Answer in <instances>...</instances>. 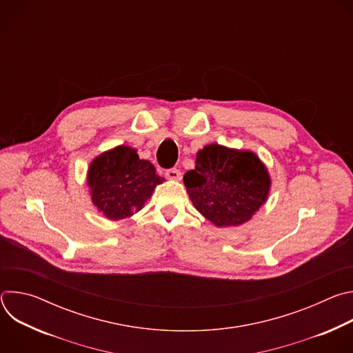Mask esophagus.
Masks as SVG:
<instances>
[{
	"label": "esophagus",
	"instance_id": "esophagus-1",
	"mask_svg": "<svg viewBox=\"0 0 353 353\" xmlns=\"http://www.w3.org/2000/svg\"><path fill=\"white\" fill-rule=\"evenodd\" d=\"M166 179L173 180V181H180L181 180V172L177 169H170L166 172Z\"/></svg>",
	"mask_w": 353,
	"mask_h": 353
}]
</instances>
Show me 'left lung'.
Segmentation results:
<instances>
[{
    "label": "left lung",
    "mask_w": 353,
    "mask_h": 353,
    "mask_svg": "<svg viewBox=\"0 0 353 353\" xmlns=\"http://www.w3.org/2000/svg\"><path fill=\"white\" fill-rule=\"evenodd\" d=\"M184 185L195 210L218 228L248 222L267 203L271 176L257 154L248 149L205 145L188 170Z\"/></svg>",
    "instance_id": "1"
}]
</instances>
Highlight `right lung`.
<instances>
[{"instance_id":"add662e5","label":"right lung","mask_w":353,"mask_h":353,"mask_svg":"<svg viewBox=\"0 0 353 353\" xmlns=\"http://www.w3.org/2000/svg\"><path fill=\"white\" fill-rule=\"evenodd\" d=\"M163 181L155 166L141 159L137 149L128 145H117L97 155L86 173L92 204L109 221L125 219L141 211Z\"/></svg>"}]
</instances>
